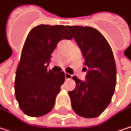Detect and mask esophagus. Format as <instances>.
<instances>
[{
	"mask_svg": "<svg viewBox=\"0 0 131 131\" xmlns=\"http://www.w3.org/2000/svg\"><path fill=\"white\" fill-rule=\"evenodd\" d=\"M72 75H70V74H69V73H65V78L67 80H69V79H71Z\"/></svg>",
	"mask_w": 131,
	"mask_h": 131,
	"instance_id": "34e87169",
	"label": "esophagus"
}]
</instances>
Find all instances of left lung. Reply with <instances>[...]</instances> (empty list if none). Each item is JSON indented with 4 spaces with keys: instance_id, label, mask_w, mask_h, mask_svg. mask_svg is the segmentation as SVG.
I'll list each match as a JSON object with an SVG mask.
<instances>
[{
    "instance_id": "obj_1",
    "label": "left lung",
    "mask_w": 131,
    "mask_h": 131,
    "mask_svg": "<svg viewBox=\"0 0 131 131\" xmlns=\"http://www.w3.org/2000/svg\"><path fill=\"white\" fill-rule=\"evenodd\" d=\"M81 50L88 67L86 80L76 76L73 91L69 92L72 109L85 118L100 116L111 103L117 81V68L111 46L103 34L89 26H67Z\"/></svg>"
}]
</instances>
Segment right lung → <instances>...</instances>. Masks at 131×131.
<instances>
[{"label":"right lung","instance_id":"add662e5","mask_svg":"<svg viewBox=\"0 0 131 131\" xmlns=\"http://www.w3.org/2000/svg\"><path fill=\"white\" fill-rule=\"evenodd\" d=\"M72 39L67 26L62 25L42 24L28 33L14 81L16 99L26 115L42 117L53 109L65 74L48 71L47 67L58 42Z\"/></svg>","mask_w":131,"mask_h":131}]
</instances>
